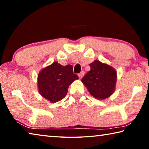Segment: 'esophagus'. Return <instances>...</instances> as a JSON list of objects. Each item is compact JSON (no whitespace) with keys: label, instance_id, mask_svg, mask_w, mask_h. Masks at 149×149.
Instances as JSON below:
<instances>
[{"label":"esophagus","instance_id":"34e87169","mask_svg":"<svg viewBox=\"0 0 149 149\" xmlns=\"http://www.w3.org/2000/svg\"><path fill=\"white\" fill-rule=\"evenodd\" d=\"M84 75V72H81V73H79V74H78V76H79V77L80 78V79H81V78L83 77V76Z\"/></svg>","mask_w":149,"mask_h":149}]
</instances>
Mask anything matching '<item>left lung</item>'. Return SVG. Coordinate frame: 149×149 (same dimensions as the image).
<instances>
[{"mask_svg": "<svg viewBox=\"0 0 149 149\" xmlns=\"http://www.w3.org/2000/svg\"><path fill=\"white\" fill-rule=\"evenodd\" d=\"M91 70L81 79L90 94L98 99H105L114 93L116 72L110 65L95 60L89 64Z\"/></svg>", "mask_w": 149, "mask_h": 149, "instance_id": "left-lung-1", "label": "left lung"}]
</instances>
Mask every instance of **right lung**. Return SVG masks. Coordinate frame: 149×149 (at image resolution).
<instances>
[{
  "label": "right lung",
  "mask_w": 149,
  "mask_h": 149,
  "mask_svg": "<svg viewBox=\"0 0 149 149\" xmlns=\"http://www.w3.org/2000/svg\"><path fill=\"white\" fill-rule=\"evenodd\" d=\"M79 79L74 74L72 65L64 66L54 62L42 70L38 75L40 94L51 102L61 100L66 96L70 85Z\"/></svg>",
  "instance_id": "add662e5"
}]
</instances>
